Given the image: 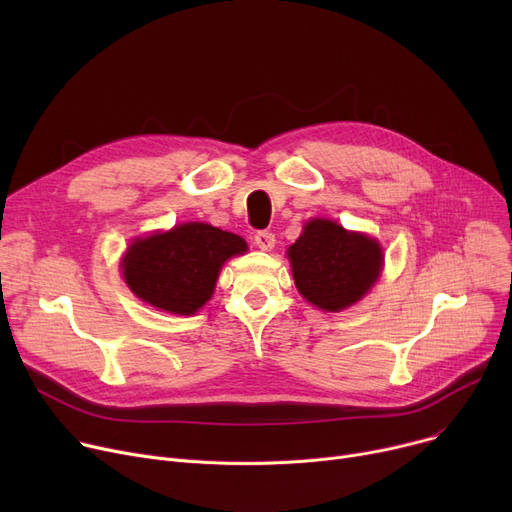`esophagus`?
I'll return each instance as SVG.
<instances>
[{
  "instance_id": "obj_1",
  "label": "esophagus",
  "mask_w": 512,
  "mask_h": 512,
  "mask_svg": "<svg viewBox=\"0 0 512 512\" xmlns=\"http://www.w3.org/2000/svg\"><path fill=\"white\" fill-rule=\"evenodd\" d=\"M253 240H255V245H257L261 251H270V249H274V245H276V236H274V232H270V230H259V232H255Z\"/></svg>"
}]
</instances>
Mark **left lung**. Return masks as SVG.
<instances>
[{"mask_svg": "<svg viewBox=\"0 0 512 512\" xmlns=\"http://www.w3.org/2000/svg\"><path fill=\"white\" fill-rule=\"evenodd\" d=\"M288 259L303 297L324 311H340L378 280L384 255L365 234L346 232L330 220H311L288 249Z\"/></svg>", "mask_w": 512, "mask_h": 512, "instance_id": "obj_1", "label": "left lung"}]
</instances>
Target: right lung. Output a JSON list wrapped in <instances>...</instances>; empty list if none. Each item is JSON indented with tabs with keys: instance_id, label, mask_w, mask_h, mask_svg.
<instances>
[{
	"instance_id": "add662e5",
	"label": "right lung",
	"mask_w": 512,
	"mask_h": 512,
	"mask_svg": "<svg viewBox=\"0 0 512 512\" xmlns=\"http://www.w3.org/2000/svg\"><path fill=\"white\" fill-rule=\"evenodd\" d=\"M245 251L247 242L238 234L191 222L134 240L122 259V274L141 301L193 315L211 299L224 261Z\"/></svg>"
}]
</instances>
